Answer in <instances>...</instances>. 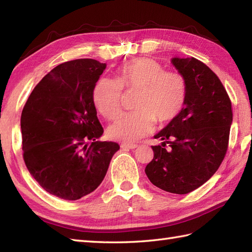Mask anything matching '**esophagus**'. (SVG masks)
Here are the masks:
<instances>
[{
  "instance_id": "esophagus-1",
  "label": "esophagus",
  "mask_w": 252,
  "mask_h": 252,
  "mask_svg": "<svg viewBox=\"0 0 252 252\" xmlns=\"http://www.w3.org/2000/svg\"><path fill=\"white\" fill-rule=\"evenodd\" d=\"M136 147H137L136 144H126V143L121 144V148L122 149H134Z\"/></svg>"
}]
</instances>
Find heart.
Returning a JSON list of instances; mask_svg holds the SVG:
<instances>
[{
  "label": "heart",
  "mask_w": 252,
  "mask_h": 252,
  "mask_svg": "<svg viewBox=\"0 0 252 252\" xmlns=\"http://www.w3.org/2000/svg\"><path fill=\"white\" fill-rule=\"evenodd\" d=\"M122 89H137L134 108L121 115L108 127L112 140L134 143L151 134L155 121L169 122L183 109L186 82L181 73L164 71L151 58L140 57L118 69L117 79L101 77L93 88L96 109L106 119H115L121 111Z\"/></svg>",
  "instance_id": "b5f03b06"
}]
</instances>
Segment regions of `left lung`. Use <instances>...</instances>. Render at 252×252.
Masks as SVG:
<instances>
[{
	"label": "left lung",
	"instance_id": "8db88e82",
	"mask_svg": "<svg viewBox=\"0 0 252 252\" xmlns=\"http://www.w3.org/2000/svg\"><path fill=\"white\" fill-rule=\"evenodd\" d=\"M171 62L185 79L184 107L155 135L162 143L152 146L154 158L145 173L155 186L184 195L205 184L221 165L233 112L226 90L207 65L194 57Z\"/></svg>",
	"mask_w": 252,
	"mask_h": 252
}]
</instances>
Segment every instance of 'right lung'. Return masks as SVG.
I'll use <instances>...</instances> for the list:
<instances>
[{
    "mask_svg": "<svg viewBox=\"0 0 252 252\" xmlns=\"http://www.w3.org/2000/svg\"><path fill=\"white\" fill-rule=\"evenodd\" d=\"M105 68L91 58L61 63L35 85L21 112L26 167L42 189L63 200L97 189L120 148L97 141L104 129L93 88Z\"/></svg>",
    "mask_w": 252,
    "mask_h": 252,
    "instance_id": "right-lung-1",
    "label": "right lung"
}]
</instances>
